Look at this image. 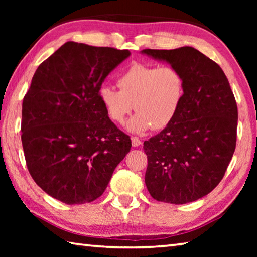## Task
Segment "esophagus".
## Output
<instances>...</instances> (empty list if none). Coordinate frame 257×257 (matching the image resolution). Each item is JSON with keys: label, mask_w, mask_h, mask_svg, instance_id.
Segmentation results:
<instances>
[{"label": "esophagus", "mask_w": 257, "mask_h": 257, "mask_svg": "<svg viewBox=\"0 0 257 257\" xmlns=\"http://www.w3.org/2000/svg\"><path fill=\"white\" fill-rule=\"evenodd\" d=\"M132 144L134 147H137L142 144L141 139H138L137 137H132Z\"/></svg>", "instance_id": "obj_1"}]
</instances>
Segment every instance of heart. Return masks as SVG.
I'll list each match as a JSON object with an SVG mask.
<instances>
[{
    "mask_svg": "<svg viewBox=\"0 0 257 257\" xmlns=\"http://www.w3.org/2000/svg\"><path fill=\"white\" fill-rule=\"evenodd\" d=\"M119 90L102 86L98 97L113 122L122 124L130 112L134 133L152 128L162 130L170 124L180 110L185 97V77L175 66H151L134 63L116 80Z\"/></svg>",
    "mask_w": 257,
    "mask_h": 257,
    "instance_id": "heart-1",
    "label": "heart"
}]
</instances>
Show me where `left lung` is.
Instances as JSON below:
<instances>
[{
    "mask_svg": "<svg viewBox=\"0 0 257 257\" xmlns=\"http://www.w3.org/2000/svg\"><path fill=\"white\" fill-rule=\"evenodd\" d=\"M142 52L167 61L185 77V97L175 120L144 142L146 187L159 202L197 201L220 184L232 159L236 98L219 64L194 47Z\"/></svg>",
    "mask_w": 257,
    "mask_h": 257,
    "instance_id": "obj_1",
    "label": "left lung"
}]
</instances>
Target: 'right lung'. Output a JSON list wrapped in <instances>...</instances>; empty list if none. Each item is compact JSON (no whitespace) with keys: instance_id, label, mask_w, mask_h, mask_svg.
<instances>
[{"instance_id":"right-lung-1","label":"right lung","mask_w":257,"mask_h":257,"mask_svg":"<svg viewBox=\"0 0 257 257\" xmlns=\"http://www.w3.org/2000/svg\"><path fill=\"white\" fill-rule=\"evenodd\" d=\"M128 50L67 42L35 71L23 101L21 142L34 181L55 199L90 203L106 189L132 141L98 90Z\"/></svg>"}]
</instances>
